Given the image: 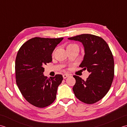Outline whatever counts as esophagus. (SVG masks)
<instances>
[{"label":"esophagus","mask_w":127,"mask_h":127,"mask_svg":"<svg viewBox=\"0 0 127 127\" xmlns=\"http://www.w3.org/2000/svg\"><path fill=\"white\" fill-rule=\"evenodd\" d=\"M69 76V75L68 74H63V78L64 79L67 78V77H68Z\"/></svg>","instance_id":"1"}]
</instances>
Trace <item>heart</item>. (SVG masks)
<instances>
[{
	"label": "heart",
	"mask_w": 127,
	"mask_h": 127,
	"mask_svg": "<svg viewBox=\"0 0 127 127\" xmlns=\"http://www.w3.org/2000/svg\"><path fill=\"white\" fill-rule=\"evenodd\" d=\"M76 45V44H69L67 46H72V45Z\"/></svg>",
	"instance_id": "obj_1"
}]
</instances>
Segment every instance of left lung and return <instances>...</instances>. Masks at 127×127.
<instances>
[{
  "label": "left lung",
  "instance_id": "left-lung-1",
  "mask_svg": "<svg viewBox=\"0 0 127 127\" xmlns=\"http://www.w3.org/2000/svg\"><path fill=\"white\" fill-rule=\"evenodd\" d=\"M68 39L82 43L85 55L79 67L90 73L86 81L74 75V94L82 102L93 104L102 99L111 88L115 73L112 53L107 43L99 36L83 34Z\"/></svg>",
  "mask_w": 127,
  "mask_h": 127
}]
</instances>
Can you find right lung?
<instances>
[{
	"instance_id": "add662e5",
	"label": "right lung",
	"mask_w": 127,
	"mask_h": 127,
	"mask_svg": "<svg viewBox=\"0 0 127 127\" xmlns=\"http://www.w3.org/2000/svg\"><path fill=\"white\" fill-rule=\"evenodd\" d=\"M63 39L34 37L18 51L15 60L16 84L25 99L35 107H45L56 99L63 77L56 74L48 78L44 76L43 66L52 61L53 51Z\"/></svg>"
}]
</instances>
